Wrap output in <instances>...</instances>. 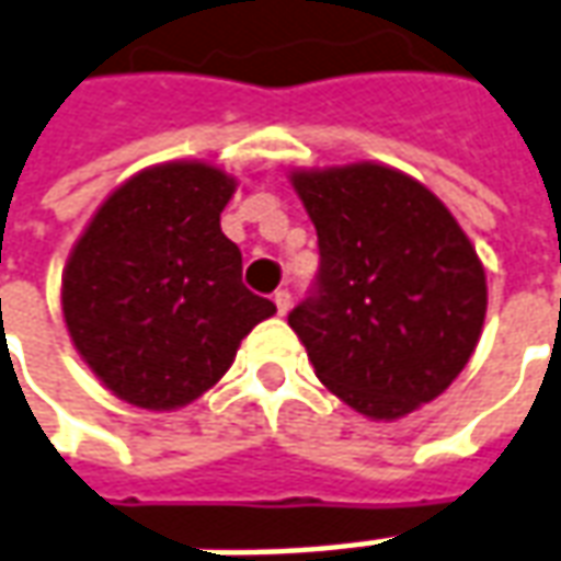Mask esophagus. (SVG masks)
<instances>
[{
	"label": "esophagus",
	"instance_id": "34e87169",
	"mask_svg": "<svg viewBox=\"0 0 561 561\" xmlns=\"http://www.w3.org/2000/svg\"><path fill=\"white\" fill-rule=\"evenodd\" d=\"M273 304L279 309V316H285V312L291 309V291H288V288H279V291L273 294Z\"/></svg>",
	"mask_w": 561,
	"mask_h": 561
}]
</instances>
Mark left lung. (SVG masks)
<instances>
[{
	"mask_svg": "<svg viewBox=\"0 0 561 561\" xmlns=\"http://www.w3.org/2000/svg\"><path fill=\"white\" fill-rule=\"evenodd\" d=\"M319 273L288 324L316 376L370 419H401L461 374L485 319L471 240L416 179L352 163L294 172Z\"/></svg>",
	"mask_w": 561,
	"mask_h": 561,
	"instance_id": "left-lung-1",
	"label": "left lung"
}]
</instances>
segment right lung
Wrapping results in <instances>:
<instances>
[{
	"label": "right lung",
	"instance_id": "right-lung-1",
	"mask_svg": "<svg viewBox=\"0 0 561 561\" xmlns=\"http://www.w3.org/2000/svg\"><path fill=\"white\" fill-rule=\"evenodd\" d=\"M237 182L206 163L133 175L93 215L62 270V319L121 401L175 410L227 374L242 336L276 307L242 285L221 233Z\"/></svg>",
	"mask_w": 561,
	"mask_h": 561
}]
</instances>
